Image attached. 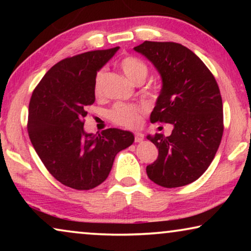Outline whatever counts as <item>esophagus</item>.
I'll return each mask as SVG.
<instances>
[{
    "mask_svg": "<svg viewBox=\"0 0 251 251\" xmlns=\"http://www.w3.org/2000/svg\"><path fill=\"white\" fill-rule=\"evenodd\" d=\"M144 140V135L142 132H135V142L140 143Z\"/></svg>",
    "mask_w": 251,
    "mask_h": 251,
    "instance_id": "obj_1",
    "label": "esophagus"
}]
</instances>
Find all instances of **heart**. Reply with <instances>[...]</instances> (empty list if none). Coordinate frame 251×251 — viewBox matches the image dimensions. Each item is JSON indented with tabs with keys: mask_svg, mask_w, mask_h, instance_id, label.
Wrapping results in <instances>:
<instances>
[{
	"mask_svg": "<svg viewBox=\"0 0 251 251\" xmlns=\"http://www.w3.org/2000/svg\"><path fill=\"white\" fill-rule=\"evenodd\" d=\"M120 67L126 76L135 84L145 81L149 74L147 65L142 59L133 56L123 58L120 63ZM102 78H104V71H99L96 75L94 85L95 95L97 97L102 95ZM142 113L143 108L138 106L119 104L114 106V108L111 111V119L118 126H125V128H136L142 121Z\"/></svg>",
	"mask_w": 251,
	"mask_h": 251,
	"instance_id": "heart-1",
	"label": "heart"
}]
</instances>
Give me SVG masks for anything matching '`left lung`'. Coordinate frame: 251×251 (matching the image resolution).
Segmentation results:
<instances>
[{
	"label": "left lung",
	"mask_w": 251,
	"mask_h": 251,
	"mask_svg": "<svg viewBox=\"0 0 251 251\" xmlns=\"http://www.w3.org/2000/svg\"><path fill=\"white\" fill-rule=\"evenodd\" d=\"M135 50L152 61L163 82L151 122L174 126L170 136L146 137L159 149L157 159L146 167L147 176L162 187L185 186L208 169L221 144L218 84L203 61L179 43L145 41Z\"/></svg>",
	"instance_id": "obj_1"
}]
</instances>
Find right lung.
<instances>
[{"instance_id": "obj_1", "label": "right lung", "mask_w": 251, "mask_h": 251, "mask_svg": "<svg viewBox=\"0 0 251 251\" xmlns=\"http://www.w3.org/2000/svg\"><path fill=\"white\" fill-rule=\"evenodd\" d=\"M119 47L65 58L34 89L27 131L48 171L65 186L97 187L108 177L115 155L133 143V135L115 128L100 135L83 130L87 107L95 102V78Z\"/></svg>"}]
</instances>
